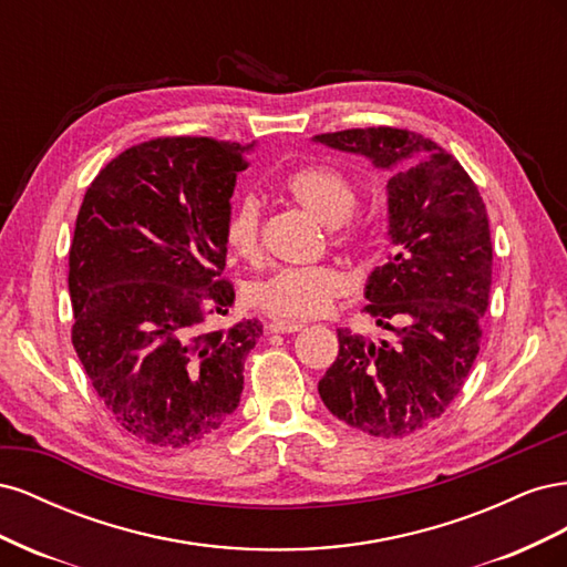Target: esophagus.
<instances>
[{
	"mask_svg": "<svg viewBox=\"0 0 567 567\" xmlns=\"http://www.w3.org/2000/svg\"><path fill=\"white\" fill-rule=\"evenodd\" d=\"M269 333H296L302 329L300 321H288V319H274L269 321Z\"/></svg>",
	"mask_w": 567,
	"mask_h": 567,
	"instance_id": "obj_1",
	"label": "esophagus"
}]
</instances>
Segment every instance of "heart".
Masks as SVG:
<instances>
[{
  "label": "heart",
  "instance_id": "heart-1",
  "mask_svg": "<svg viewBox=\"0 0 567 567\" xmlns=\"http://www.w3.org/2000/svg\"><path fill=\"white\" fill-rule=\"evenodd\" d=\"M286 194L315 215L326 227H340L354 205L352 182L338 169L326 165H307L290 173L284 182ZM262 205L246 194L234 203L225 221V241L229 250L244 260H252L260 250ZM348 288V277L336 267H281L255 279L246 288V298L257 310L279 319H310L329 310V305Z\"/></svg>",
  "mask_w": 567,
  "mask_h": 567
}]
</instances>
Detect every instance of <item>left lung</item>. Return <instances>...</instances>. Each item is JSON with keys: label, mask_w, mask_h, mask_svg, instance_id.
I'll list each match as a JSON object with an SVG mask.
<instances>
[{"label": "left lung", "mask_w": 567, "mask_h": 567, "mask_svg": "<svg viewBox=\"0 0 567 567\" xmlns=\"http://www.w3.org/2000/svg\"><path fill=\"white\" fill-rule=\"evenodd\" d=\"M315 142L385 169L392 248L364 288V310L392 342L338 329L319 398L357 431L404 437L444 414L480 352L492 286L485 203L458 161L416 132L342 130Z\"/></svg>", "instance_id": "1"}]
</instances>
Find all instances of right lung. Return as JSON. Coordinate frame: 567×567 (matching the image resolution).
Here are the masks:
<instances>
[{
    "instance_id": "add662e5",
    "label": "right lung",
    "mask_w": 567,
    "mask_h": 567,
    "mask_svg": "<svg viewBox=\"0 0 567 567\" xmlns=\"http://www.w3.org/2000/svg\"><path fill=\"white\" fill-rule=\"evenodd\" d=\"M252 146L161 136L113 158L84 194L68 262L73 348L113 421L163 450L215 433L241 402L262 336L248 319L205 331L234 288L225 221Z\"/></svg>"
}]
</instances>
